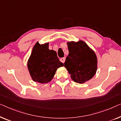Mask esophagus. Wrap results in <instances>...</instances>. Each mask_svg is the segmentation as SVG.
I'll list each match as a JSON object with an SVG mask.
<instances>
[{
	"instance_id": "esophagus-1",
	"label": "esophagus",
	"mask_w": 121,
	"mask_h": 121,
	"mask_svg": "<svg viewBox=\"0 0 121 121\" xmlns=\"http://www.w3.org/2000/svg\"><path fill=\"white\" fill-rule=\"evenodd\" d=\"M60 60L61 62L62 63H64L65 62V57H62V58H61L60 59Z\"/></svg>"
}]
</instances>
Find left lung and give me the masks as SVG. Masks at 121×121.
Listing matches in <instances>:
<instances>
[{"mask_svg":"<svg viewBox=\"0 0 121 121\" xmlns=\"http://www.w3.org/2000/svg\"><path fill=\"white\" fill-rule=\"evenodd\" d=\"M69 54L64 66L76 83H84L93 77L97 70V57L94 51L82 40L67 43Z\"/></svg>","mask_w":121,"mask_h":121,"instance_id":"left-lung-1","label":"left lung"}]
</instances>
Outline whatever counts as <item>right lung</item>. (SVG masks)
<instances>
[{"label":"right lung","instance_id":"obj_1","mask_svg":"<svg viewBox=\"0 0 121 121\" xmlns=\"http://www.w3.org/2000/svg\"><path fill=\"white\" fill-rule=\"evenodd\" d=\"M63 66L56 52L49 49L48 43L40 44L38 42L34 46L27 64L32 79L40 83L50 82L57 69Z\"/></svg>","mask_w":121,"mask_h":121}]
</instances>
